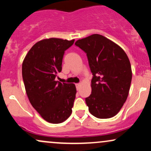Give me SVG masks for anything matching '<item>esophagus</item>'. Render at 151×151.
Returning <instances> with one entry per match:
<instances>
[{"label": "esophagus", "instance_id": "1", "mask_svg": "<svg viewBox=\"0 0 151 151\" xmlns=\"http://www.w3.org/2000/svg\"><path fill=\"white\" fill-rule=\"evenodd\" d=\"M75 85H76V88H77V90L79 89V87H80V84L79 83V84H76Z\"/></svg>", "mask_w": 151, "mask_h": 151}]
</instances>
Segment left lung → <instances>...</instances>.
I'll use <instances>...</instances> for the list:
<instances>
[{
	"instance_id": "obj_1",
	"label": "left lung",
	"mask_w": 151,
	"mask_h": 151,
	"mask_svg": "<svg viewBox=\"0 0 151 151\" xmlns=\"http://www.w3.org/2000/svg\"><path fill=\"white\" fill-rule=\"evenodd\" d=\"M86 54L92 73L91 93L85 99L89 112L99 119L119 113L129 95L132 72L125 52L101 35L93 34L75 42Z\"/></svg>"
}]
</instances>
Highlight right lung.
I'll return each instance as SVG.
<instances>
[{"instance_id": "1", "label": "right lung", "mask_w": 151, "mask_h": 151, "mask_svg": "<svg viewBox=\"0 0 151 151\" xmlns=\"http://www.w3.org/2000/svg\"><path fill=\"white\" fill-rule=\"evenodd\" d=\"M74 40L50 38L35 44L22 62V74L27 97L45 120L60 124L68 119L76 97L74 84L55 81L62 71L65 51Z\"/></svg>"}]
</instances>
